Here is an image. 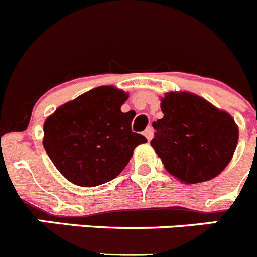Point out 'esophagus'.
<instances>
[{
	"label": "esophagus",
	"mask_w": 257,
	"mask_h": 257,
	"mask_svg": "<svg viewBox=\"0 0 257 257\" xmlns=\"http://www.w3.org/2000/svg\"><path fill=\"white\" fill-rule=\"evenodd\" d=\"M144 135H145V138H147V139H148V140L152 139V136H153V130H152L151 127H148V128H147V130L144 131Z\"/></svg>",
	"instance_id": "34e87169"
}]
</instances>
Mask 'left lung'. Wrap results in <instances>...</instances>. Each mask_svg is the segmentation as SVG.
<instances>
[{
  "instance_id": "obj_1",
  "label": "left lung",
  "mask_w": 257,
  "mask_h": 257,
  "mask_svg": "<svg viewBox=\"0 0 257 257\" xmlns=\"http://www.w3.org/2000/svg\"><path fill=\"white\" fill-rule=\"evenodd\" d=\"M161 109L151 145L170 174L196 184L225 169L238 143V127L228 113L188 92L167 94Z\"/></svg>"
}]
</instances>
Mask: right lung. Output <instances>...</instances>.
<instances>
[{
	"label": "right lung",
	"instance_id": "obj_1",
	"mask_svg": "<svg viewBox=\"0 0 257 257\" xmlns=\"http://www.w3.org/2000/svg\"><path fill=\"white\" fill-rule=\"evenodd\" d=\"M127 94L101 86L61 105L44 124V147L63 176L97 187L123 171L147 138L131 128L135 115L121 106Z\"/></svg>",
	"mask_w": 257,
	"mask_h": 257
}]
</instances>
